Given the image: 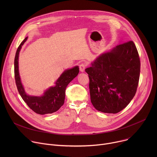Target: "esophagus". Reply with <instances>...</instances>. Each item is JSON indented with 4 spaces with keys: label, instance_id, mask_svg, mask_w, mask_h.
Instances as JSON below:
<instances>
[{
    "label": "esophagus",
    "instance_id": "esophagus-1",
    "mask_svg": "<svg viewBox=\"0 0 157 157\" xmlns=\"http://www.w3.org/2000/svg\"><path fill=\"white\" fill-rule=\"evenodd\" d=\"M87 66V64L85 63H82L79 64V70L81 72H84L85 70L86 67Z\"/></svg>",
    "mask_w": 157,
    "mask_h": 157
}]
</instances>
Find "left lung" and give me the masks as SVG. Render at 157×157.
Returning a JSON list of instances; mask_svg holds the SVG:
<instances>
[{
    "label": "left lung",
    "instance_id": "8db88e82",
    "mask_svg": "<svg viewBox=\"0 0 157 157\" xmlns=\"http://www.w3.org/2000/svg\"><path fill=\"white\" fill-rule=\"evenodd\" d=\"M91 65L85 71L93 106L102 113H119L132 101L139 84L140 61L136 44L132 41L119 44Z\"/></svg>",
    "mask_w": 157,
    "mask_h": 157
}]
</instances>
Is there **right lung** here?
Segmentation results:
<instances>
[{
    "instance_id": "add662e5",
    "label": "right lung",
    "mask_w": 157,
    "mask_h": 157,
    "mask_svg": "<svg viewBox=\"0 0 157 157\" xmlns=\"http://www.w3.org/2000/svg\"><path fill=\"white\" fill-rule=\"evenodd\" d=\"M27 40V37L20 44L17 50L14 59V76L18 91L27 105L36 114L41 115L52 114L57 111L63 105L65 99L66 88L68 84L78 75L79 71V68L78 66H75L72 69L64 71L56 82V86L49 88L44 92L43 96L37 97L27 95L20 81L18 66L19 52Z\"/></svg>"
}]
</instances>
